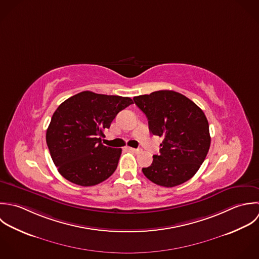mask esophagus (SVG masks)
<instances>
[{
    "instance_id": "esophagus-1",
    "label": "esophagus",
    "mask_w": 259,
    "mask_h": 259,
    "mask_svg": "<svg viewBox=\"0 0 259 259\" xmlns=\"http://www.w3.org/2000/svg\"><path fill=\"white\" fill-rule=\"evenodd\" d=\"M128 150L131 152H134V153H140L142 152V149H135V148H128Z\"/></svg>"
}]
</instances>
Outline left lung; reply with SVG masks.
I'll return each mask as SVG.
<instances>
[{
  "label": "left lung",
  "mask_w": 259,
  "mask_h": 259,
  "mask_svg": "<svg viewBox=\"0 0 259 259\" xmlns=\"http://www.w3.org/2000/svg\"><path fill=\"white\" fill-rule=\"evenodd\" d=\"M146 114L150 132L162 137L160 155L143 168L153 183L171 188L190 180L203 164L211 143L209 123L203 110L185 95L159 90L134 97Z\"/></svg>",
  "instance_id": "8db88e82"
}]
</instances>
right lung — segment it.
I'll use <instances>...</instances> for the list:
<instances>
[{"instance_id": "obj_1", "label": "right lung", "mask_w": 259, "mask_h": 259, "mask_svg": "<svg viewBox=\"0 0 259 259\" xmlns=\"http://www.w3.org/2000/svg\"><path fill=\"white\" fill-rule=\"evenodd\" d=\"M133 104L130 97L82 91L63 101L52 115L46 143L54 165L69 182L89 187L116 170L121 149L101 144L103 131Z\"/></svg>"}]
</instances>
